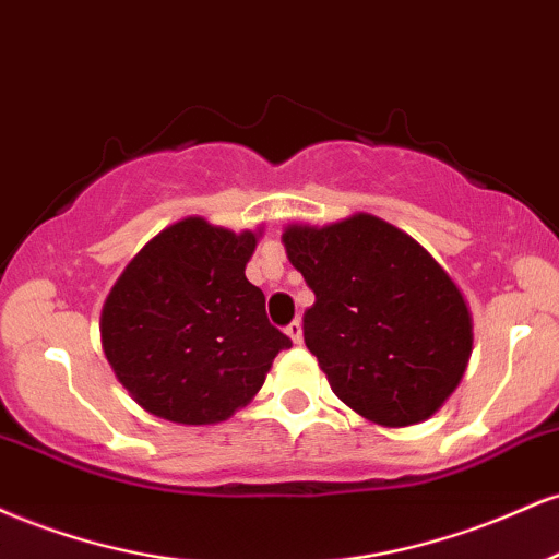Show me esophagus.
<instances>
[{"mask_svg":"<svg viewBox=\"0 0 559 559\" xmlns=\"http://www.w3.org/2000/svg\"><path fill=\"white\" fill-rule=\"evenodd\" d=\"M287 334H290V340L295 345H300L304 343V324H300L298 319L290 321V324H287Z\"/></svg>","mask_w":559,"mask_h":559,"instance_id":"obj_1","label":"esophagus"}]
</instances>
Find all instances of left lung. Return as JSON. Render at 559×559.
<instances>
[{"mask_svg": "<svg viewBox=\"0 0 559 559\" xmlns=\"http://www.w3.org/2000/svg\"><path fill=\"white\" fill-rule=\"evenodd\" d=\"M282 240L317 295L304 340L334 395L382 426L429 418L461 382L474 343L468 306L448 272L371 214L287 227Z\"/></svg>", "mask_w": 559, "mask_h": 559, "instance_id": "8db88e82", "label": "left lung"}]
</instances>
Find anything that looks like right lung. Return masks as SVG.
Segmentation results:
<instances>
[{
	"label": "right lung",
	"mask_w": 559,
	"mask_h": 559,
	"mask_svg": "<svg viewBox=\"0 0 559 559\" xmlns=\"http://www.w3.org/2000/svg\"><path fill=\"white\" fill-rule=\"evenodd\" d=\"M253 233L190 216L130 261L102 311V343L141 408L175 424H216L264 384L293 340L246 280Z\"/></svg>",
	"instance_id": "add662e5"
}]
</instances>
